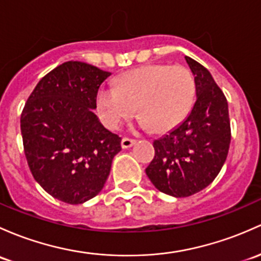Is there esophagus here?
Instances as JSON below:
<instances>
[{
  "instance_id": "1",
  "label": "esophagus",
  "mask_w": 261,
  "mask_h": 261,
  "mask_svg": "<svg viewBox=\"0 0 261 261\" xmlns=\"http://www.w3.org/2000/svg\"><path fill=\"white\" fill-rule=\"evenodd\" d=\"M135 140L134 139H128V138H123L121 140V147L122 149H128V147L134 146L135 145Z\"/></svg>"
}]
</instances>
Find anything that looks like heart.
<instances>
[{"label": "heart", "mask_w": 261, "mask_h": 261, "mask_svg": "<svg viewBox=\"0 0 261 261\" xmlns=\"http://www.w3.org/2000/svg\"><path fill=\"white\" fill-rule=\"evenodd\" d=\"M195 95V77L188 67L155 64L128 71L120 77L117 86H101L96 106L109 128H116L128 119L136 106L141 125L161 133L188 116Z\"/></svg>", "instance_id": "heart-1"}]
</instances>
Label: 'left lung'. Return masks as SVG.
Instances as JSON below:
<instances>
[{
  "label": "left lung",
  "mask_w": 261,
  "mask_h": 261,
  "mask_svg": "<svg viewBox=\"0 0 261 261\" xmlns=\"http://www.w3.org/2000/svg\"><path fill=\"white\" fill-rule=\"evenodd\" d=\"M185 60L195 76L196 101L180 125L153 141L155 156L145 170L158 190L175 197L194 195L213 182L231 140L226 97L207 68Z\"/></svg>",
  "instance_id": "1"
}]
</instances>
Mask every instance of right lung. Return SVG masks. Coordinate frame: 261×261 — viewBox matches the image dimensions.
Here are the masks:
<instances>
[{
	"label": "right lung",
	"instance_id": "add662e5",
	"mask_svg": "<svg viewBox=\"0 0 261 261\" xmlns=\"http://www.w3.org/2000/svg\"><path fill=\"white\" fill-rule=\"evenodd\" d=\"M111 73L67 61L42 77L21 115L24 155L41 188L67 204L102 190L121 138L98 121L96 94Z\"/></svg>",
	"mask_w": 261,
	"mask_h": 261
}]
</instances>
